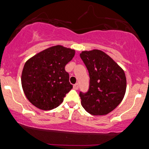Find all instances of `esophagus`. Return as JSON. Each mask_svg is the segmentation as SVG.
Returning <instances> with one entry per match:
<instances>
[{"label": "esophagus", "instance_id": "1", "mask_svg": "<svg viewBox=\"0 0 149 149\" xmlns=\"http://www.w3.org/2000/svg\"><path fill=\"white\" fill-rule=\"evenodd\" d=\"M73 88H74L75 90H78V88H79V85H78L77 83L75 84V85H74V86H73Z\"/></svg>", "mask_w": 149, "mask_h": 149}]
</instances>
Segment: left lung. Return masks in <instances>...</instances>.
<instances>
[{
	"label": "left lung",
	"mask_w": 149,
	"mask_h": 149,
	"mask_svg": "<svg viewBox=\"0 0 149 149\" xmlns=\"http://www.w3.org/2000/svg\"><path fill=\"white\" fill-rule=\"evenodd\" d=\"M81 59L90 75V88L80 93L81 104L93 116H105L122 102L126 91L123 70L109 55L99 49L82 51Z\"/></svg>",
	"instance_id": "8db88e82"
}]
</instances>
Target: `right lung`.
Masks as SVG:
<instances>
[{"instance_id":"1","label":"right lung","mask_w":149,"mask_h":149,"mask_svg":"<svg viewBox=\"0 0 149 149\" xmlns=\"http://www.w3.org/2000/svg\"><path fill=\"white\" fill-rule=\"evenodd\" d=\"M75 50L63 46L49 47L29 58L24 66L21 85L29 102L42 110L59 106L72 88L65 66Z\"/></svg>"}]
</instances>
